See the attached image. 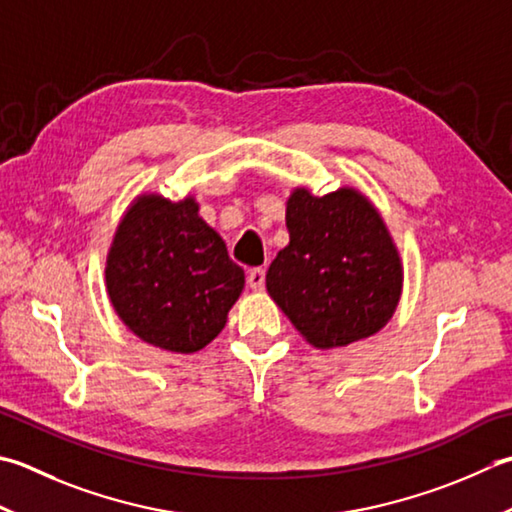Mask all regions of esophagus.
Listing matches in <instances>:
<instances>
[{
  "label": "esophagus",
  "instance_id": "34e87169",
  "mask_svg": "<svg viewBox=\"0 0 512 512\" xmlns=\"http://www.w3.org/2000/svg\"><path fill=\"white\" fill-rule=\"evenodd\" d=\"M266 284V270L264 268H253L248 273V286L253 290H264Z\"/></svg>",
  "mask_w": 512,
  "mask_h": 512
}]
</instances>
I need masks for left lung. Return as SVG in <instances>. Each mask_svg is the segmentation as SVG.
<instances>
[{
    "label": "left lung",
    "instance_id": "left-lung-1",
    "mask_svg": "<svg viewBox=\"0 0 512 512\" xmlns=\"http://www.w3.org/2000/svg\"><path fill=\"white\" fill-rule=\"evenodd\" d=\"M286 228L266 288L299 335L328 350L379 333L402 297L404 266L373 202L353 186L322 197L295 188Z\"/></svg>",
    "mask_w": 512,
    "mask_h": 512
}]
</instances>
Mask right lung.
I'll list each match as a JSON object with an SVG mask.
<instances>
[{
    "label": "right lung",
    "instance_id": "1",
    "mask_svg": "<svg viewBox=\"0 0 512 512\" xmlns=\"http://www.w3.org/2000/svg\"><path fill=\"white\" fill-rule=\"evenodd\" d=\"M104 277L115 313L142 342L184 355L222 333L244 290V270L199 217L193 195L135 197L110 242Z\"/></svg>",
    "mask_w": 512,
    "mask_h": 512
}]
</instances>
